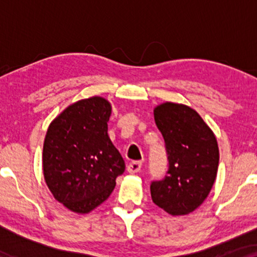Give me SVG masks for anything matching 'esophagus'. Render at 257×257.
I'll list each match as a JSON object with an SVG mask.
<instances>
[{
    "mask_svg": "<svg viewBox=\"0 0 257 257\" xmlns=\"http://www.w3.org/2000/svg\"><path fill=\"white\" fill-rule=\"evenodd\" d=\"M141 166H143V163H141L140 161L131 162V163L128 164V167H126V170H128V173H131V174L139 173L141 169Z\"/></svg>",
    "mask_w": 257,
    "mask_h": 257,
    "instance_id": "esophagus-1",
    "label": "esophagus"
}]
</instances>
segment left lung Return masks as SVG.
<instances>
[{"label": "left lung", "instance_id": "1", "mask_svg": "<svg viewBox=\"0 0 257 257\" xmlns=\"http://www.w3.org/2000/svg\"><path fill=\"white\" fill-rule=\"evenodd\" d=\"M166 141L169 169L151 184L153 203L170 215L196 210L210 193L219 167L215 134L190 106L163 102L153 110Z\"/></svg>", "mask_w": 257, "mask_h": 257}]
</instances>
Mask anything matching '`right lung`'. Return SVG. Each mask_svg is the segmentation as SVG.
<instances>
[{"label":"right lung","mask_w":257,"mask_h":257,"mask_svg":"<svg viewBox=\"0 0 257 257\" xmlns=\"http://www.w3.org/2000/svg\"><path fill=\"white\" fill-rule=\"evenodd\" d=\"M111 104L101 96L67 106L48 126L42 166L54 198L88 214L110 197L125 164L107 134Z\"/></svg>","instance_id":"obj_1"}]
</instances>
